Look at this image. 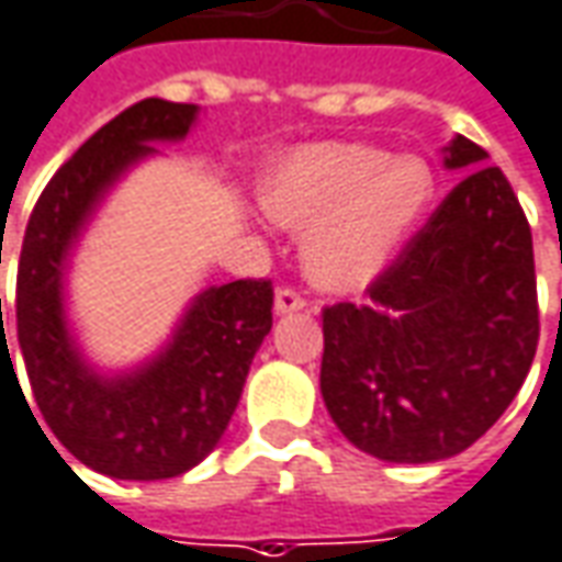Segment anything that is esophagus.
<instances>
[{
    "label": "esophagus",
    "mask_w": 562,
    "mask_h": 562,
    "mask_svg": "<svg viewBox=\"0 0 562 562\" xmlns=\"http://www.w3.org/2000/svg\"><path fill=\"white\" fill-rule=\"evenodd\" d=\"M307 307V297L295 292V289H280L277 292V313H295Z\"/></svg>",
    "instance_id": "1"
}]
</instances>
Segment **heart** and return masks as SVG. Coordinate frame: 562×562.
Wrapping results in <instances>:
<instances>
[{"mask_svg": "<svg viewBox=\"0 0 562 562\" xmlns=\"http://www.w3.org/2000/svg\"><path fill=\"white\" fill-rule=\"evenodd\" d=\"M434 196L418 156L319 144L289 156L265 187L267 215L304 231V265L329 289H360L387 267Z\"/></svg>", "mask_w": 562, "mask_h": 562, "instance_id": "1", "label": "heart"}]
</instances>
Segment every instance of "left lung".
<instances>
[{
  "mask_svg": "<svg viewBox=\"0 0 562 562\" xmlns=\"http://www.w3.org/2000/svg\"><path fill=\"white\" fill-rule=\"evenodd\" d=\"M490 153L458 135L471 169L366 304L323 311L319 391L331 422L381 461L427 464L480 440L510 406L538 347L532 231Z\"/></svg>",
  "mask_w": 562,
  "mask_h": 562,
  "instance_id": "8db88e82",
  "label": "left lung"
}]
</instances>
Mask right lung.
Masks as SVG:
<instances>
[{
	"label": "right lung",
	"mask_w": 562,
	"mask_h": 562,
	"mask_svg": "<svg viewBox=\"0 0 562 562\" xmlns=\"http://www.w3.org/2000/svg\"><path fill=\"white\" fill-rule=\"evenodd\" d=\"M193 120L196 104L147 98L98 128L45 184L18 261V341L36 406L72 458L116 480H169L196 468L231 425L273 326L270 280L212 285L156 360L116 378L89 369L67 331L60 285L76 236L122 171L150 156L153 140H181ZM2 357L11 362L5 329Z\"/></svg>",
	"instance_id": "obj_1"
}]
</instances>
